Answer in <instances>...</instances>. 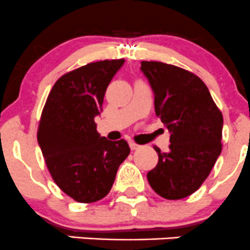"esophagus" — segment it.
<instances>
[{"mask_svg": "<svg viewBox=\"0 0 250 250\" xmlns=\"http://www.w3.org/2000/svg\"><path fill=\"white\" fill-rule=\"evenodd\" d=\"M129 146H130V148H132V150H138V148H140V145H138V144L133 143V141H130Z\"/></svg>", "mask_w": 250, "mask_h": 250, "instance_id": "esophagus-1", "label": "esophagus"}]
</instances>
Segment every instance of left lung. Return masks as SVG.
<instances>
[{
  "instance_id": "8db88e82",
  "label": "left lung",
  "mask_w": 250,
  "mask_h": 250,
  "mask_svg": "<svg viewBox=\"0 0 250 250\" xmlns=\"http://www.w3.org/2000/svg\"><path fill=\"white\" fill-rule=\"evenodd\" d=\"M155 94V111L170 133L169 151L147 173L156 193L180 200L197 191L221 153L223 115L200 77L174 65L141 62Z\"/></svg>"
}]
</instances>
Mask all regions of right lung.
<instances>
[{"label":"right lung","instance_id":"add662e5","mask_svg":"<svg viewBox=\"0 0 250 250\" xmlns=\"http://www.w3.org/2000/svg\"><path fill=\"white\" fill-rule=\"evenodd\" d=\"M125 59L90 62L55 82L40 121L37 141L53 180L75 201L92 203L110 192L121 163L129 155L125 140L97 132L106 88Z\"/></svg>","mask_w":250,"mask_h":250}]
</instances>
